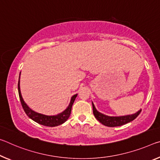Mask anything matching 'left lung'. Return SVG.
Here are the masks:
<instances>
[{
	"label": "left lung",
	"instance_id": "8db88e82",
	"mask_svg": "<svg viewBox=\"0 0 160 160\" xmlns=\"http://www.w3.org/2000/svg\"><path fill=\"white\" fill-rule=\"evenodd\" d=\"M92 104V108H93V114L95 115V118L102 123V125L108 126V127H118L121 126L125 124L130 122L132 121L138 117L139 114H140L142 110H139L138 112H136L133 115H125V116H119V117H110L104 115L96 110V108L94 105L93 102Z\"/></svg>",
	"mask_w": 160,
	"mask_h": 160
}]
</instances>
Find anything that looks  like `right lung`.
Returning <instances> with one entry per match:
<instances>
[{
	"label": "right lung",
	"mask_w": 160,
	"mask_h": 160,
	"mask_svg": "<svg viewBox=\"0 0 160 160\" xmlns=\"http://www.w3.org/2000/svg\"><path fill=\"white\" fill-rule=\"evenodd\" d=\"M20 75H21V73H20ZM18 88L20 100H21L22 107L23 108L25 112L26 113V115L28 116L30 119H32V120L36 122L37 123L48 127H55L62 125V123H64L69 118L71 113V110H72V104L74 102L75 98L78 95V94H76V95H74L72 98H71L70 102L69 104V105H68V107L61 113L58 114L57 115H43V114H40L35 112V111L31 110V109L27 105V104L24 102L21 93V90H20V76L18 80Z\"/></svg>",
	"instance_id": "right-lung-1"
}]
</instances>
